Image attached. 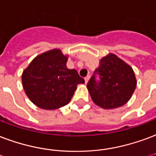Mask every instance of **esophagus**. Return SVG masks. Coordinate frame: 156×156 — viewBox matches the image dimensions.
<instances>
[{
    "label": "esophagus",
    "mask_w": 156,
    "mask_h": 156,
    "mask_svg": "<svg viewBox=\"0 0 156 156\" xmlns=\"http://www.w3.org/2000/svg\"><path fill=\"white\" fill-rule=\"evenodd\" d=\"M90 78V75H87V77L85 78V83H87V82H88V80H89Z\"/></svg>",
    "instance_id": "obj_1"
}]
</instances>
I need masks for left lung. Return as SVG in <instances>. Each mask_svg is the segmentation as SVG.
<instances>
[{"instance_id": "obj_1", "label": "left lung", "mask_w": 156, "mask_h": 156, "mask_svg": "<svg viewBox=\"0 0 156 156\" xmlns=\"http://www.w3.org/2000/svg\"><path fill=\"white\" fill-rule=\"evenodd\" d=\"M100 80H95V73ZM136 87L133 69L114 54H109L100 60L94 75L87 87L93 102L104 109H113L125 105Z\"/></svg>"}]
</instances>
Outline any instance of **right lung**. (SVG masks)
<instances>
[{"label":"right lung","instance_id":"right-lung-1","mask_svg":"<svg viewBox=\"0 0 156 156\" xmlns=\"http://www.w3.org/2000/svg\"><path fill=\"white\" fill-rule=\"evenodd\" d=\"M68 55L55 49L38 55L22 73V84L26 95L35 106L55 110L69 103L77 85L84 79L75 69H69Z\"/></svg>","mask_w":156,"mask_h":156}]
</instances>
